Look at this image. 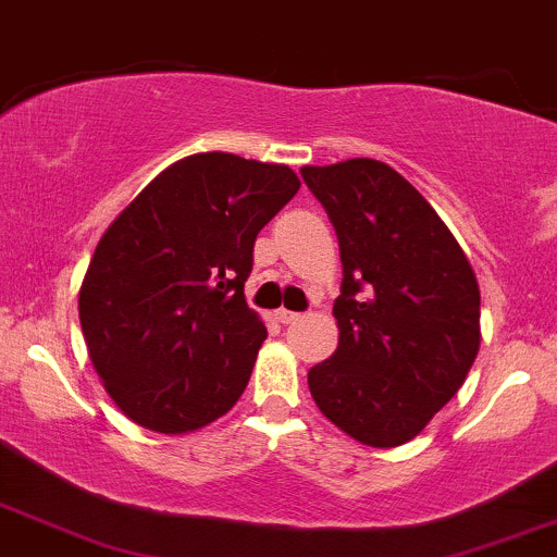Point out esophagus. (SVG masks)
<instances>
[{"instance_id":"obj_1","label":"esophagus","mask_w":557,"mask_h":557,"mask_svg":"<svg viewBox=\"0 0 557 557\" xmlns=\"http://www.w3.org/2000/svg\"><path fill=\"white\" fill-rule=\"evenodd\" d=\"M274 320L283 322V325H290V322L301 320V314H296V311H288V309H277L274 311Z\"/></svg>"}]
</instances>
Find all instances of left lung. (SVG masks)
<instances>
[{
	"label": "left lung",
	"instance_id": "obj_1",
	"mask_svg": "<svg viewBox=\"0 0 557 557\" xmlns=\"http://www.w3.org/2000/svg\"><path fill=\"white\" fill-rule=\"evenodd\" d=\"M338 235V348L309 370L333 425L375 449L412 442L466 383L481 293L466 250L399 171L372 158L304 166Z\"/></svg>",
	"mask_w": 557,
	"mask_h": 557
}]
</instances>
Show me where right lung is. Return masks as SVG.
I'll return each instance as SVG.
<instances>
[{
	"label": "right lung",
	"instance_id": "add662e5",
	"mask_svg": "<svg viewBox=\"0 0 557 557\" xmlns=\"http://www.w3.org/2000/svg\"><path fill=\"white\" fill-rule=\"evenodd\" d=\"M285 163L180 158L102 232L78 290L91 364L132 423L182 436L227 414L267 338L253 243L298 193Z\"/></svg>",
	"mask_w": 557,
	"mask_h": 557
}]
</instances>
